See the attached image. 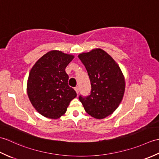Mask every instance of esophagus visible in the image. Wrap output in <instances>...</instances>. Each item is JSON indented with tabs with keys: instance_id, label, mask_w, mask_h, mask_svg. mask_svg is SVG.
<instances>
[{
	"instance_id": "1",
	"label": "esophagus",
	"mask_w": 159,
	"mask_h": 159,
	"mask_svg": "<svg viewBox=\"0 0 159 159\" xmlns=\"http://www.w3.org/2000/svg\"><path fill=\"white\" fill-rule=\"evenodd\" d=\"M74 89H75V91H76V92L77 94L79 93V87H76L75 88H74Z\"/></svg>"
}]
</instances>
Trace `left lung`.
Wrapping results in <instances>:
<instances>
[{
  "label": "left lung",
  "mask_w": 159,
  "mask_h": 159,
  "mask_svg": "<svg viewBox=\"0 0 159 159\" xmlns=\"http://www.w3.org/2000/svg\"><path fill=\"white\" fill-rule=\"evenodd\" d=\"M90 79L92 91L79 96L86 112L96 119H104L119 107L125 92V79L120 66L109 54L95 48L79 55Z\"/></svg>",
  "instance_id": "8db88e82"
}]
</instances>
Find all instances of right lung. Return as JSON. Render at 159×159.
<instances>
[{
	"label": "right lung",
	"instance_id": "obj_1",
	"mask_svg": "<svg viewBox=\"0 0 159 159\" xmlns=\"http://www.w3.org/2000/svg\"><path fill=\"white\" fill-rule=\"evenodd\" d=\"M74 56L57 50L39 58L30 71L26 91L38 112L50 119H58L66 113L71 100L76 97L68 85L66 67Z\"/></svg>",
	"mask_w": 159,
	"mask_h": 159
}]
</instances>
